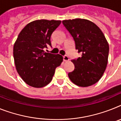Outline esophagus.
<instances>
[{"label": "esophagus", "instance_id": "esophagus-1", "mask_svg": "<svg viewBox=\"0 0 121 121\" xmlns=\"http://www.w3.org/2000/svg\"><path fill=\"white\" fill-rule=\"evenodd\" d=\"M69 57L67 55L63 56V61H69Z\"/></svg>", "mask_w": 121, "mask_h": 121}]
</instances>
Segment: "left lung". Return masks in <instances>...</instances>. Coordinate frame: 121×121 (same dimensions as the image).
Returning <instances> with one entry per match:
<instances>
[{
  "label": "left lung",
  "mask_w": 121,
  "mask_h": 121,
  "mask_svg": "<svg viewBox=\"0 0 121 121\" xmlns=\"http://www.w3.org/2000/svg\"><path fill=\"white\" fill-rule=\"evenodd\" d=\"M63 24L73 37L75 48L81 56L71 61L74 69L68 73L70 80L80 87L97 83L106 69L109 45L101 29L85 19L63 20Z\"/></svg>",
  "instance_id": "left-lung-1"
}]
</instances>
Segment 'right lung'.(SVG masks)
I'll return each instance as SVG.
<instances>
[{
  "instance_id": "right-lung-1",
  "label": "right lung",
  "mask_w": 121,
  "mask_h": 121,
  "mask_svg": "<svg viewBox=\"0 0 121 121\" xmlns=\"http://www.w3.org/2000/svg\"><path fill=\"white\" fill-rule=\"evenodd\" d=\"M59 20L31 22L20 32L13 47L17 72L29 86L40 88L51 82L56 67L63 61L60 55L44 51L52 47L50 37L60 24Z\"/></svg>"
}]
</instances>
